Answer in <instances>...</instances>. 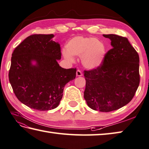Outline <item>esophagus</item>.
Here are the masks:
<instances>
[{
  "label": "esophagus",
  "instance_id": "obj_1",
  "mask_svg": "<svg viewBox=\"0 0 149 149\" xmlns=\"http://www.w3.org/2000/svg\"><path fill=\"white\" fill-rule=\"evenodd\" d=\"M76 75H77V76H82V75H83L82 72L79 70H77V72H76Z\"/></svg>",
  "mask_w": 149,
  "mask_h": 149
}]
</instances>
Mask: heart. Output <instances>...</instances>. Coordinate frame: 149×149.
Returning <instances> with one entry per match:
<instances>
[{
    "mask_svg": "<svg viewBox=\"0 0 149 149\" xmlns=\"http://www.w3.org/2000/svg\"><path fill=\"white\" fill-rule=\"evenodd\" d=\"M66 49L63 51L64 57L70 62H74L73 55L81 56L84 66L89 69L98 68L102 64L106 53L104 43L91 37L76 36L67 43Z\"/></svg>",
    "mask_w": 149,
    "mask_h": 149,
    "instance_id": "heart-1",
    "label": "heart"
}]
</instances>
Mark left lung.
I'll return each instance as SVG.
<instances>
[{
  "instance_id": "obj_1",
  "label": "left lung",
  "mask_w": 149,
  "mask_h": 149,
  "mask_svg": "<svg viewBox=\"0 0 149 149\" xmlns=\"http://www.w3.org/2000/svg\"><path fill=\"white\" fill-rule=\"evenodd\" d=\"M111 40V49L100 66L85 70L84 98L96 111L109 112L130 102L140 82L139 57L126 37L103 34Z\"/></svg>"
}]
</instances>
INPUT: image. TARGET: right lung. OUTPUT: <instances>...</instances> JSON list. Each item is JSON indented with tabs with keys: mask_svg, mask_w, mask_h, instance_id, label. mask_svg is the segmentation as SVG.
I'll return each instance as SVG.
<instances>
[{
	"mask_svg": "<svg viewBox=\"0 0 149 149\" xmlns=\"http://www.w3.org/2000/svg\"><path fill=\"white\" fill-rule=\"evenodd\" d=\"M53 34H32L13 51L9 81L13 93L23 104L34 109L48 111L59 105L64 87L76 76V68L59 66L61 47ZM35 61L37 64L31 63Z\"/></svg>",
	"mask_w": 149,
	"mask_h": 149,
	"instance_id": "1",
	"label": "right lung"
}]
</instances>
